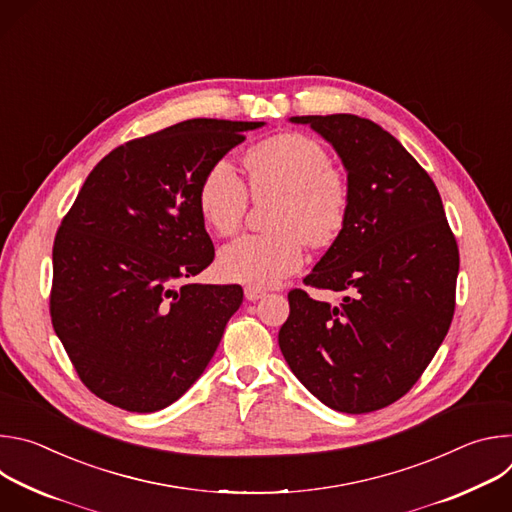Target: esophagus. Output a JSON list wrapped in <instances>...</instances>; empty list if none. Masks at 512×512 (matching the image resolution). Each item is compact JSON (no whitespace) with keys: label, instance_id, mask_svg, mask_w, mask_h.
I'll list each match as a JSON object with an SVG mask.
<instances>
[{"label":"esophagus","instance_id":"1","mask_svg":"<svg viewBox=\"0 0 512 512\" xmlns=\"http://www.w3.org/2000/svg\"><path fill=\"white\" fill-rule=\"evenodd\" d=\"M265 296V291L263 289H257V287H245V298L249 300V302H257V300H261Z\"/></svg>","mask_w":512,"mask_h":512}]
</instances>
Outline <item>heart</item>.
Instances as JSON below:
<instances>
[{
  "instance_id": "heart-1",
  "label": "heart",
  "mask_w": 512,
  "mask_h": 512,
  "mask_svg": "<svg viewBox=\"0 0 512 512\" xmlns=\"http://www.w3.org/2000/svg\"><path fill=\"white\" fill-rule=\"evenodd\" d=\"M255 198L279 196L273 233L243 235L218 253V271L229 281L249 287H273L304 263V239L310 245L330 243L348 212V186L324 145L302 133H279L245 158ZM249 204L247 186L235 164L216 160L198 188V208L208 229L233 235Z\"/></svg>"
}]
</instances>
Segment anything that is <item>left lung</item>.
Masks as SVG:
<instances>
[{"label":"left lung","instance_id":"8db88e82","mask_svg":"<svg viewBox=\"0 0 512 512\" xmlns=\"http://www.w3.org/2000/svg\"><path fill=\"white\" fill-rule=\"evenodd\" d=\"M310 125L346 170V221L308 285L340 304L289 291L279 348L330 409L371 413L427 369L454 316L460 255L433 180L381 125L350 113L289 117Z\"/></svg>","mask_w":512,"mask_h":512}]
</instances>
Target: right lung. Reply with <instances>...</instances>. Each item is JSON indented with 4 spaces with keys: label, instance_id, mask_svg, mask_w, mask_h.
Listing matches in <instances>:
<instances>
[{
    "label": "right lung",
    "instance_id": "1",
    "mask_svg": "<svg viewBox=\"0 0 512 512\" xmlns=\"http://www.w3.org/2000/svg\"><path fill=\"white\" fill-rule=\"evenodd\" d=\"M263 125L188 119L127 141L93 168L64 216L52 249V326L103 401L160 411L208 367L243 289L190 283L214 259L198 188Z\"/></svg>",
    "mask_w": 512,
    "mask_h": 512
}]
</instances>
